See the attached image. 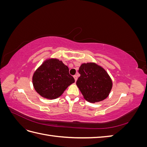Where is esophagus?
I'll return each mask as SVG.
<instances>
[{"mask_svg": "<svg viewBox=\"0 0 147 147\" xmlns=\"http://www.w3.org/2000/svg\"><path fill=\"white\" fill-rule=\"evenodd\" d=\"M74 79H75V81L76 82V81L77 80V78H78L77 75H74Z\"/></svg>", "mask_w": 147, "mask_h": 147, "instance_id": "esophagus-1", "label": "esophagus"}]
</instances>
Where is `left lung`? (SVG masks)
Returning <instances> with one entry per match:
<instances>
[{"label":"left lung","mask_w":147,"mask_h":147,"mask_svg":"<svg viewBox=\"0 0 147 147\" xmlns=\"http://www.w3.org/2000/svg\"><path fill=\"white\" fill-rule=\"evenodd\" d=\"M77 85L86 100L95 103L105 99L112 88V81L108 73L94 63L82 64Z\"/></svg>","instance_id":"1"}]
</instances>
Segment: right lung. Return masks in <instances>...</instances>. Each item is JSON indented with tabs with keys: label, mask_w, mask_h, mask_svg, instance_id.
Listing matches in <instances>:
<instances>
[{
	"label": "right lung",
	"mask_w": 147,
	"mask_h": 147,
	"mask_svg": "<svg viewBox=\"0 0 147 147\" xmlns=\"http://www.w3.org/2000/svg\"><path fill=\"white\" fill-rule=\"evenodd\" d=\"M69 71L68 67L61 61L56 58L47 59L34 73L32 83L35 90L44 98H57L75 82Z\"/></svg>",
	"instance_id": "1"
}]
</instances>
